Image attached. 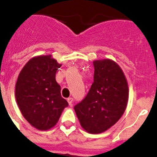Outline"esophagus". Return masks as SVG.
Listing matches in <instances>:
<instances>
[{"label": "esophagus", "instance_id": "esophagus-1", "mask_svg": "<svg viewBox=\"0 0 157 157\" xmlns=\"http://www.w3.org/2000/svg\"><path fill=\"white\" fill-rule=\"evenodd\" d=\"M67 102H68V104H69V105H70V106H72V105H73V98H67Z\"/></svg>", "mask_w": 157, "mask_h": 157}]
</instances>
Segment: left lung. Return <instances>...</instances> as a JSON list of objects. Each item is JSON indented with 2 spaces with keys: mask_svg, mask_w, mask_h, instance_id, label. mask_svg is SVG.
Wrapping results in <instances>:
<instances>
[{
  "mask_svg": "<svg viewBox=\"0 0 157 157\" xmlns=\"http://www.w3.org/2000/svg\"><path fill=\"white\" fill-rule=\"evenodd\" d=\"M94 82L86 98L74 107L86 131L102 133L120 120L126 110L129 90L120 67L109 59L94 61Z\"/></svg>",
  "mask_w": 157,
  "mask_h": 157,
  "instance_id": "obj_1",
  "label": "left lung"
}]
</instances>
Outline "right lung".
Instances as JSON below:
<instances>
[{"instance_id": "obj_1", "label": "right lung", "mask_w": 157, "mask_h": 157, "mask_svg": "<svg viewBox=\"0 0 157 157\" xmlns=\"http://www.w3.org/2000/svg\"><path fill=\"white\" fill-rule=\"evenodd\" d=\"M60 67L52 55L35 56L25 64L18 77L16 102L23 117L37 130L53 127L68 106L56 81Z\"/></svg>"}]
</instances>
